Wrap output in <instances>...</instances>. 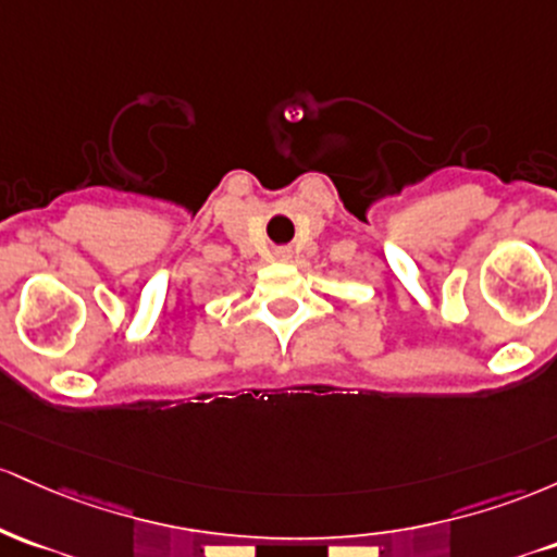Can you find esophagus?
<instances>
[{"label":"esophagus","instance_id":"esophagus-1","mask_svg":"<svg viewBox=\"0 0 557 557\" xmlns=\"http://www.w3.org/2000/svg\"><path fill=\"white\" fill-rule=\"evenodd\" d=\"M276 258H278V260H289V258H292V252H289V249H278Z\"/></svg>","mask_w":557,"mask_h":557}]
</instances>
